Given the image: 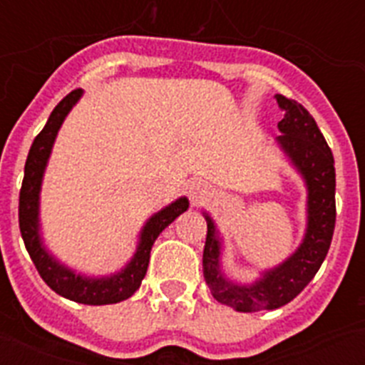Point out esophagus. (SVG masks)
I'll use <instances>...</instances> for the list:
<instances>
[{
    "instance_id": "1",
    "label": "esophagus",
    "mask_w": 365,
    "mask_h": 365,
    "mask_svg": "<svg viewBox=\"0 0 365 365\" xmlns=\"http://www.w3.org/2000/svg\"><path fill=\"white\" fill-rule=\"evenodd\" d=\"M186 192H188L190 199H192L193 202H201L202 199L208 197L210 188H208V185H206L205 180L195 179V180H190L188 186H186Z\"/></svg>"
}]
</instances>
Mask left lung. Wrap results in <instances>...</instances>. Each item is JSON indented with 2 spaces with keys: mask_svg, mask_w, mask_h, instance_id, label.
Masks as SVG:
<instances>
[{
  "mask_svg": "<svg viewBox=\"0 0 365 365\" xmlns=\"http://www.w3.org/2000/svg\"><path fill=\"white\" fill-rule=\"evenodd\" d=\"M283 118L278 128L282 150L289 155L309 188V225L305 240L285 263L263 274L254 285H235L219 270V237L214 222L206 215V243L202 274L206 285L219 303L240 312L272 311L287 305L309 285L324 263L331 247L336 221L334 202V159L311 113L296 100L276 95Z\"/></svg>",
  "mask_w": 365,
  "mask_h": 365,
  "instance_id": "left-lung-1",
  "label": "left lung"
}]
</instances>
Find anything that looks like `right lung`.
Instances as JSON below:
<instances>
[{
	"instance_id": "right-lung-1",
	"label": "right lung",
	"mask_w": 365,
	"mask_h": 365,
	"mask_svg": "<svg viewBox=\"0 0 365 365\" xmlns=\"http://www.w3.org/2000/svg\"><path fill=\"white\" fill-rule=\"evenodd\" d=\"M80 96H82V89H74L53 109L49 120H47L43 130L36 135L31 150H29L24 182H21V190H19V232H21L25 248H27L38 274L56 294L73 299V302L83 303V305H109V303H118L122 299L130 298L140 287L144 276H146L151 247H153L157 235L173 219L188 210V199H177L175 202L166 206L164 210L155 214L146 222V227L140 232V241H138V248L133 259L128 263V267L122 272L115 274L111 278H83V276H78L73 270L60 265L53 256H49L47 250L41 247L40 232H38V228H40L38 199H40L41 177H43L45 164L49 159L51 148H53L58 130H60V125H62L63 118L67 117L71 108L78 102Z\"/></svg>"
}]
</instances>
